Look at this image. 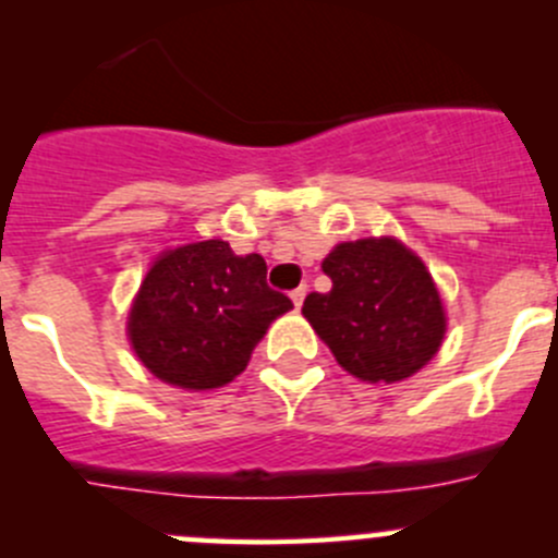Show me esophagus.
<instances>
[{"label": "esophagus", "instance_id": "esophagus-1", "mask_svg": "<svg viewBox=\"0 0 558 558\" xmlns=\"http://www.w3.org/2000/svg\"><path fill=\"white\" fill-rule=\"evenodd\" d=\"M305 294H307V286H300V289L291 291V302H294L296 307H302V302H305Z\"/></svg>", "mask_w": 558, "mask_h": 558}]
</instances>
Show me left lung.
<instances>
[{"label":"left lung","mask_w":558,"mask_h":558,"mask_svg":"<svg viewBox=\"0 0 558 558\" xmlns=\"http://www.w3.org/2000/svg\"><path fill=\"white\" fill-rule=\"evenodd\" d=\"M331 291L307 294L305 318L340 367L369 384L418 373L440 348L446 313L424 262L391 238L337 245L324 258Z\"/></svg>","instance_id":"8db88e82"}]
</instances>
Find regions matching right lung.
Wrapping results in <instances>:
<instances>
[{
  "instance_id": "right-lung-1",
  "label": "right lung",
  "mask_w": 558,
  "mask_h": 558,
  "mask_svg": "<svg viewBox=\"0 0 558 558\" xmlns=\"http://www.w3.org/2000/svg\"><path fill=\"white\" fill-rule=\"evenodd\" d=\"M291 307L267 286L258 253L234 256L223 240H205L150 267L129 313V337L156 378L205 391L238 378L267 326Z\"/></svg>"
}]
</instances>
